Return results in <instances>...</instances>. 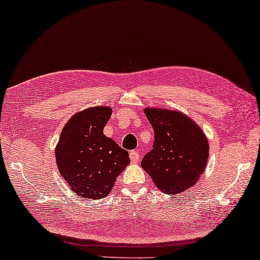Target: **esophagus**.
I'll list each match as a JSON object with an SVG mask.
<instances>
[{
  "label": "esophagus",
  "instance_id": "1",
  "mask_svg": "<svg viewBox=\"0 0 260 260\" xmlns=\"http://www.w3.org/2000/svg\"><path fill=\"white\" fill-rule=\"evenodd\" d=\"M129 157H130V160L133 162H138L139 161V153L137 151H131L129 153Z\"/></svg>",
  "mask_w": 260,
  "mask_h": 260
}]
</instances>
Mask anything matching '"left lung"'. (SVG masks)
<instances>
[{"label": "left lung", "instance_id": "8db88e82", "mask_svg": "<svg viewBox=\"0 0 260 260\" xmlns=\"http://www.w3.org/2000/svg\"><path fill=\"white\" fill-rule=\"evenodd\" d=\"M154 130L153 149L144 155L143 170L157 188L175 195L197 185L209 157L207 136L193 119L167 108H144Z\"/></svg>", "mask_w": 260, "mask_h": 260}]
</instances>
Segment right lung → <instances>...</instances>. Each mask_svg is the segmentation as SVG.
<instances>
[{
    "mask_svg": "<svg viewBox=\"0 0 260 260\" xmlns=\"http://www.w3.org/2000/svg\"><path fill=\"white\" fill-rule=\"evenodd\" d=\"M111 113L110 107L98 106L74 114L55 146L59 173L81 198H106L130 164L127 151L103 134Z\"/></svg>",
    "mask_w": 260,
    "mask_h": 260,
    "instance_id": "1",
    "label": "right lung"
}]
</instances>
